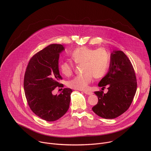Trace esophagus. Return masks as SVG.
I'll list each match as a JSON object with an SVG mask.
<instances>
[{
    "instance_id": "34e87169",
    "label": "esophagus",
    "mask_w": 151,
    "mask_h": 151,
    "mask_svg": "<svg viewBox=\"0 0 151 151\" xmlns=\"http://www.w3.org/2000/svg\"><path fill=\"white\" fill-rule=\"evenodd\" d=\"M85 94H87V95H91L93 94V92L90 91H83Z\"/></svg>"
}]
</instances>
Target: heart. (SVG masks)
Instances as JSON below:
<instances>
[{
	"label": "heart",
	"instance_id": "heart-1",
	"mask_svg": "<svg viewBox=\"0 0 151 151\" xmlns=\"http://www.w3.org/2000/svg\"><path fill=\"white\" fill-rule=\"evenodd\" d=\"M71 58L76 64L84 62L85 73L75 76L68 82L69 87L73 89H87L94 76L96 78H102L109 69V56L103 50H96L87 47H79L72 52ZM60 69L64 76H70L74 70V64L70 61H63Z\"/></svg>",
	"mask_w": 151,
	"mask_h": 151
}]
</instances>
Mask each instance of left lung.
<instances>
[{
    "label": "left lung",
    "instance_id": "obj_1",
    "mask_svg": "<svg viewBox=\"0 0 151 151\" xmlns=\"http://www.w3.org/2000/svg\"><path fill=\"white\" fill-rule=\"evenodd\" d=\"M99 87L108 91H95L98 103L93 108L98 116L114 119L124 113L130 106L137 90L134 68L127 56L122 51H114L111 54L108 72L99 83Z\"/></svg>",
    "mask_w": 151,
    "mask_h": 151
}]
</instances>
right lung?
Returning <instances> with one entry per match:
<instances>
[{
    "label": "right lung",
    "mask_w": 151,
    "mask_h": 151,
    "mask_svg": "<svg viewBox=\"0 0 151 151\" xmlns=\"http://www.w3.org/2000/svg\"><path fill=\"white\" fill-rule=\"evenodd\" d=\"M63 50L62 45L51 44L39 51L30 58L24 75V89L30 108L47 121L58 119L69 107L70 88L52 94L57 87H63L58 70L60 53Z\"/></svg>",
    "instance_id": "right-lung-1"
}]
</instances>
